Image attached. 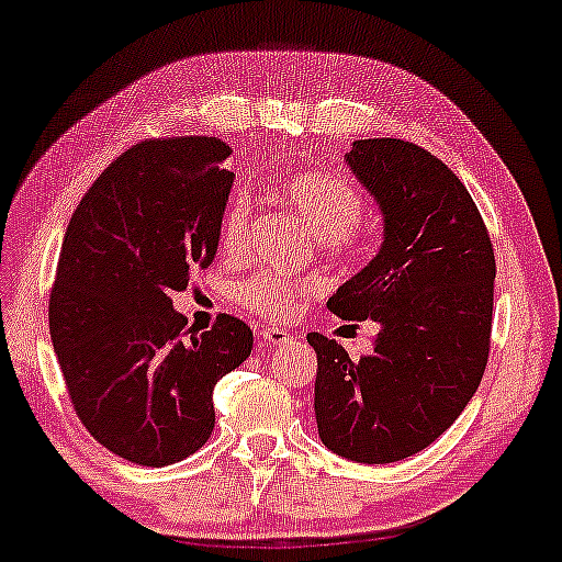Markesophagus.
Wrapping results in <instances>:
<instances>
[{
  "label": "esophagus",
  "mask_w": 562,
  "mask_h": 562,
  "mask_svg": "<svg viewBox=\"0 0 562 562\" xmlns=\"http://www.w3.org/2000/svg\"><path fill=\"white\" fill-rule=\"evenodd\" d=\"M259 337H261V346H267V348L285 346V342H290V333H285V329H277V327L261 329Z\"/></svg>",
  "instance_id": "1"
}]
</instances>
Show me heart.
Instances as JSON below:
<instances>
[{
	"mask_svg": "<svg viewBox=\"0 0 562 562\" xmlns=\"http://www.w3.org/2000/svg\"><path fill=\"white\" fill-rule=\"evenodd\" d=\"M285 199L299 212L316 238L342 254L361 251L367 229L358 222L363 199L348 178L335 172H303L285 182ZM248 227V199L235 195L220 225V243L225 251H238ZM311 282L290 280L282 274H256L238 288V301L269 319L290 316L311 293Z\"/></svg>",
	"mask_w": 562,
	"mask_h": 562,
	"instance_id": "heart-1",
	"label": "heart"
}]
</instances>
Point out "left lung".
<instances>
[{"mask_svg": "<svg viewBox=\"0 0 562 562\" xmlns=\"http://www.w3.org/2000/svg\"><path fill=\"white\" fill-rule=\"evenodd\" d=\"M346 161L382 214V246L327 308L376 322L374 350L308 333L314 414L324 448L356 463H395L429 448L482 382L492 333L495 254L463 182L427 148L353 140Z\"/></svg>", "mask_w": 562, "mask_h": 562, "instance_id": "obj_1", "label": "left lung"}]
</instances>
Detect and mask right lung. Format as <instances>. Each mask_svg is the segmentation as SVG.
Returning a JSON list of instances; mask_svg holds the SVG:
<instances>
[{
	"label": "right lung",
	"instance_id": "obj_1",
	"mask_svg": "<svg viewBox=\"0 0 562 562\" xmlns=\"http://www.w3.org/2000/svg\"><path fill=\"white\" fill-rule=\"evenodd\" d=\"M216 138L144 140L88 188L67 225L49 333L76 414L125 461L170 465L214 429V384L238 369L254 333L216 316L188 335L172 293L209 267L235 175Z\"/></svg>",
	"mask_w": 562,
	"mask_h": 562
}]
</instances>
